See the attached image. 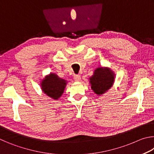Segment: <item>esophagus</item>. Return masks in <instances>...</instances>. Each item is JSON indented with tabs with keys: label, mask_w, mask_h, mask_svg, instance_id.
Returning a JSON list of instances; mask_svg holds the SVG:
<instances>
[{
	"label": "esophagus",
	"mask_w": 154,
	"mask_h": 154,
	"mask_svg": "<svg viewBox=\"0 0 154 154\" xmlns=\"http://www.w3.org/2000/svg\"><path fill=\"white\" fill-rule=\"evenodd\" d=\"M81 76L79 75H74V79L76 81V82H79V81L81 80Z\"/></svg>",
	"instance_id": "34e87169"
}]
</instances>
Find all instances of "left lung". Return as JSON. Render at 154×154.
<instances>
[{"mask_svg": "<svg viewBox=\"0 0 154 154\" xmlns=\"http://www.w3.org/2000/svg\"><path fill=\"white\" fill-rule=\"evenodd\" d=\"M114 72L109 67H98L89 78L91 89L98 96L103 95L113 86L115 82Z\"/></svg>", "mask_w": 154, "mask_h": 154, "instance_id": "1", "label": "left lung"}]
</instances>
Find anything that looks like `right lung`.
Masks as SVG:
<instances>
[{"mask_svg": "<svg viewBox=\"0 0 154 154\" xmlns=\"http://www.w3.org/2000/svg\"><path fill=\"white\" fill-rule=\"evenodd\" d=\"M68 82L59 77L56 73L50 72L41 80V88L43 92L54 100L61 97Z\"/></svg>", "mask_w": 154, "mask_h": 154, "instance_id": "add662e5", "label": "right lung"}]
</instances>
